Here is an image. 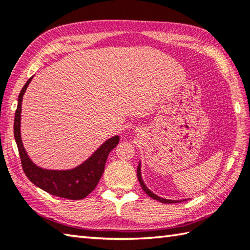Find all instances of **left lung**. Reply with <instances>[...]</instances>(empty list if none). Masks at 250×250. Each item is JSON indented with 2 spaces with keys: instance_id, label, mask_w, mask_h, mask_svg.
I'll return each instance as SVG.
<instances>
[{
  "instance_id": "left-lung-1",
  "label": "left lung",
  "mask_w": 250,
  "mask_h": 250,
  "mask_svg": "<svg viewBox=\"0 0 250 250\" xmlns=\"http://www.w3.org/2000/svg\"><path fill=\"white\" fill-rule=\"evenodd\" d=\"M137 175H138V179H139V182H140V184L142 186L143 191H145L147 195H149L150 197L153 198V200L155 201H159L161 203H180V202H183V201H186V200H168V198H164V197H160L156 195V194H154L153 192L151 191V189H149V188L146 185L145 182H143V179H142V174H141V162H139V166H138V170H137Z\"/></svg>"
}]
</instances>
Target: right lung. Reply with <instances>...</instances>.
<instances>
[{"mask_svg": "<svg viewBox=\"0 0 250 250\" xmlns=\"http://www.w3.org/2000/svg\"><path fill=\"white\" fill-rule=\"evenodd\" d=\"M33 76L24 84L18 100V108L14 118V138L18 145L23 171L28 180L37 188L52 195L68 200H83L94 191L104 171V164L110 151L119 143V135H113L105 140L89 158L79 166L68 170H49L41 167L33 162L23 146L21 135V113H22L23 96Z\"/></svg>", "mask_w": 250, "mask_h": 250, "instance_id": "obj_1", "label": "right lung"}]
</instances>
